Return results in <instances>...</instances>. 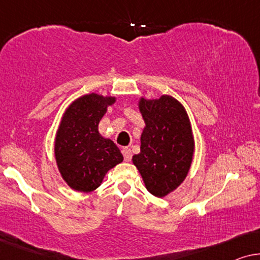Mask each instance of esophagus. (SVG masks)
I'll return each mask as SVG.
<instances>
[{"label":"esophagus","instance_id":"1","mask_svg":"<svg viewBox=\"0 0 260 260\" xmlns=\"http://www.w3.org/2000/svg\"><path fill=\"white\" fill-rule=\"evenodd\" d=\"M122 154H123V158H125V161H131V159H132L131 148L123 147L122 148Z\"/></svg>","mask_w":260,"mask_h":260}]
</instances>
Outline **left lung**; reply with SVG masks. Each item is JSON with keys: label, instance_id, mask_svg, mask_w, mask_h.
<instances>
[{"label": "left lung", "instance_id": "left-lung-1", "mask_svg": "<svg viewBox=\"0 0 260 260\" xmlns=\"http://www.w3.org/2000/svg\"><path fill=\"white\" fill-rule=\"evenodd\" d=\"M139 111L145 121L140 153L132 161L151 194L165 198L187 177L194 155V137L188 114L180 101L161 95L141 96Z\"/></svg>", "mask_w": 260, "mask_h": 260}]
</instances>
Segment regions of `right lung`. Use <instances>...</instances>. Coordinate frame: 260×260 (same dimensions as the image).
Instances as JSON below:
<instances>
[{"label":"right lung","mask_w":260,"mask_h":260,"mask_svg":"<svg viewBox=\"0 0 260 260\" xmlns=\"http://www.w3.org/2000/svg\"><path fill=\"white\" fill-rule=\"evenodd\" d=\"M115 101L112 95L86 94L75 99L62 114L54 156L62 179L74 191H94L107 172L122 162L120 149L99 132V122Z\"/></svg>","instance_id":"right-lung-1"}]
</instances>
